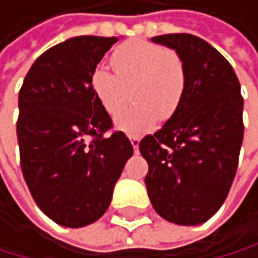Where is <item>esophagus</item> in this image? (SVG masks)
<instances>
[{"instance_id":"1","label":"esophagus","mask_w":258,"mask_h":258,"mask_svg":"<svg viewBox=\"0 0 258 258\" xmlns=\"http://www.w3.org/2000/svg\"><path fill=\"white\" fill-rule=\"evenodd\" d=\"M130 142H132V146L135 151H138V145H140V138L138 137H130Z\"/></svg>"}]
</instances>
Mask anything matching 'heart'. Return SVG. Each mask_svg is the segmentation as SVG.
Returning a JSON list of instances; mask_svg holds the SVG:
<instances>
[{
	"label": "heart",
	"instance_id": "heart-1",
	"mask_svg": "<svg viewBox=\"0 0 258 258\" xmlns=\"http://www.w3.org/2000/svg\"><path fill=\"white\" fill-rule=\"evenodd\" d=\"M112 66L92 74V90L108 115L125 107L135 87L137 103L116 116V126L130 135L151 130L158 118L168 120L178 110L186 87L182 57L176 50L160 44L133 39L123 42L112 54Z\"/></svg>",
	"mask_w": 258,
	"mask_h": 258
}]
</instances>
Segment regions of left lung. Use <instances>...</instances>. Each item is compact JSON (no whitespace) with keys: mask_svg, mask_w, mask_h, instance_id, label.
<instances>
[{"mask_svg":"<svg viewBox=\"0 0 258 258\" xmlns=\"http://www.w3.org/2000/svg\"><path fill=\"white\" fill-rule=\"evenodd\" d=\"M178 52L186 87L174 115L140 142L148 161V196L163 219L203 224L226 201L237 173L244 138L240 84L227 59L192 34L151 39Z\"/></svg>","mask_w":258,"mask_h":258,"instance_id":"8db88e82","label":"left lung"}]
</instances>
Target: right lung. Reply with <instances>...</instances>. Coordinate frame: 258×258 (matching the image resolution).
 <instances>
[{"mask_svg":"<svg viewBox=\"0 0 258 258\" xmlns=\"http://www.w3.org/2000/svg\"><path fill=\"white\" fill-rule=\"evenodd\" d=\"M118 37L79 36L47 49L19 90L21 171L44 214L66 227L103 216L133 146L92 90V74Z\"/></svg>","mask_w":258,"mask_h":258,"instance_id":"obj_1","label":"right lung"}]
</instances>
